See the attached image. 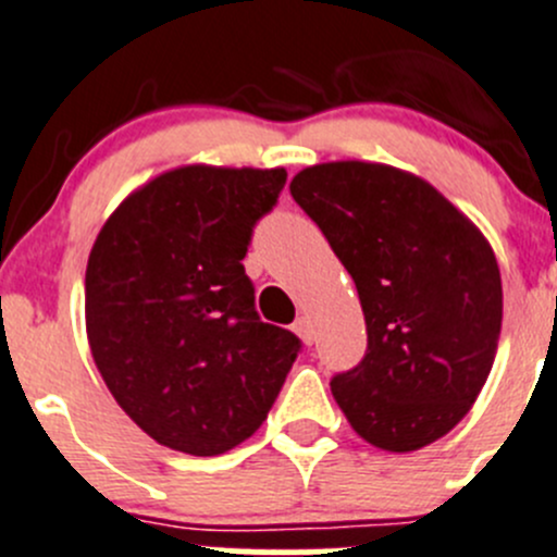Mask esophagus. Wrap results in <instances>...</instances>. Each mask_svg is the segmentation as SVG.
<instances>
[{
    "instance_id": "esophagus-1",
    "label": "esophagus",
    "mask_w": 557,
    "mask_h": 557,
    "mask_svg": "<svg viewBox=\"0 0 557 557\" xmlns=\"http://www.w3.org/2000/svg\"><path fill=\"white\" fill-rule=\"evenodd\" d=\"M294 331H296V336H299V339L305 342V345H312V342H314L312 320H310V318H305V314H301V318H296Z\"/></svg>"
}]
</instances>
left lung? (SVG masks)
Returning <instances> with one entry per match:
<instances>
[{"label": "left lung", "mask_w": 557, "mask_h": 557, "mask_svg": "<svg viewBox=\"0 0 557 557\" xmlns=\"http://www.w3.org/2000/svg\"><path fill=\"white\" fill-rule=\"evenodd\" d=\"M361 299L367 356L331 393L361 440L412 453L455 429L480 396L502 334V274L480 228L434 185L367 161L290 180Z\"/></svg>", "instance_id": "left-lung-1"}]
</instances>
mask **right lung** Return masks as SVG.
<instances>
[{
	"label": "right lung",
	"mask_w": 557,
	"mask_h": 557,
	"mask_svg": "<svg viewBox=\"0 0 557 557\" xmlns=\"http://www.w3.org/2000/svg\"><path fill=\"white\" fill-rule=\"evenodd\" d=\"M285 170L180 166L110 215L86 269V331L104 385L159 445L221 455L258 431L301 350L263 323L245 274Z\"/></svg>",
	"instance_id": "1"
}]
</instances>
